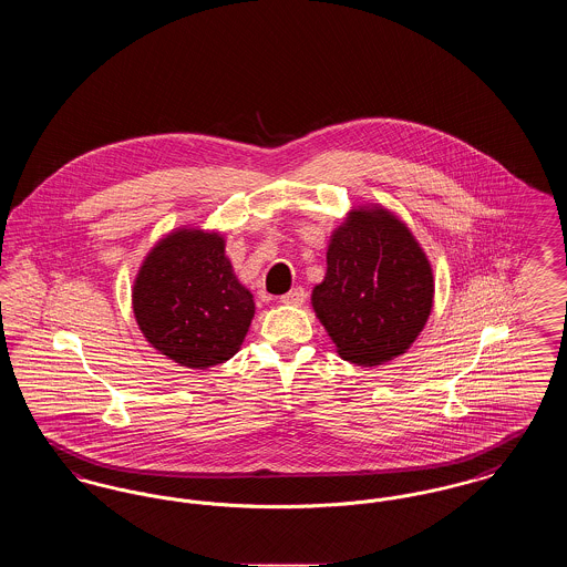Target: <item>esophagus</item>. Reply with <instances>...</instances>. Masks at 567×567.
Here are the masks:
<instances>
[{
    "mask_svg": "<svg viewBox=\"0 0 567 567\" xmlns=\"http://www.w3.org/2000/svg\"><path fill=\"white\" fill-rule=\"evenodd\" d=\"M303 301H306V291L301 287H296L289 293L280 296V303H285V306H301Z\"/></svg>",
    "mask_w": 567,
    "mask_h": 567,
    "instance_id": "1",
    "label": "esophagus"
}]
</instances>
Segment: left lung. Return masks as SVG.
Segmentation results:
<instances>
[{
  "instance_id": "8db88e82",
  "label": "left lung",
  "mask_w": 567,
  "mask_h": 567,
  "mask_svg": "<svg viewBox=\"0 0 567 567\" xmlns=\"http://www.w3.org/2000/svg\"><path fill=\"white\" fill-rule=\"evenodd\" d=\"M433 270L395 213L359 204L331 231L312 310L344 359L363 368L404 354L432 315Z\"/></svg>"
}]
</instances>
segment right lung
I'll return each instance as SVG.
<instances>
[{
	"mask_svg": "<svg viewBox=\"0 0 567 567\" xmlns=\"http://www.w3.org/2000/svg\"><path fill=\"white\" fill-rule=\"evenodd\" d=\"M132 308L146 342L190 370L231 359L255 317L252 293L225 252V234L195 225L153 244L135 274Z\"/></svg>",
	"mask_w": 567,
	"mask_h": 567,
	"instance_id": "obj_1",
	"label": "right lung"
}]
</instances>
